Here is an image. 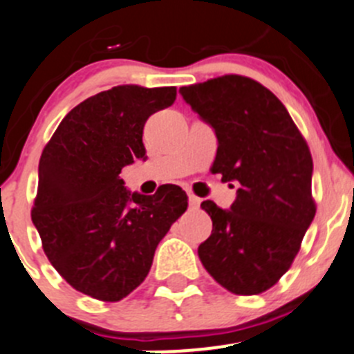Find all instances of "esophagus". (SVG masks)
I'll return each mask as SVG.
<instances>
[{
  "label": "esophagus",
  "mask_w": 354,
  "mask_h": 354,
  "mask_svg": "<svg viewBox=\"0 0 354 354\" xmlns=\"http://www.w3.org/2000/svg\"><path fill=\"white\" fill-rule=\"evenodd\" d=\"M199 203H201V199H199L198 196L189 194V206H191V208H198Z\"/></svg>",
  "instance_id": "1"
}]
</instances>
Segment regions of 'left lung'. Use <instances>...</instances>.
Masks as SVG:
<instances>
[{
  "instance_id": "8db88e82",
  "label": "left lung",
  "mask_w": 354,
  "mask_h": 354,
  "mask_svg": "<svg viewBox=\"0 0 354 354\" xmlns=\"http://www.w3.org/2000/svg\"><path fill=\"white\" fill-rule=\"evenodd\" d=\"M178 93L215 132L213 174L237 184L229 209L201 203L213 229L199 260L227 291L260 295L289 270L313 222L310 149L281 100L257 80L223 75Z\"/></svg>"
}]
</instances>
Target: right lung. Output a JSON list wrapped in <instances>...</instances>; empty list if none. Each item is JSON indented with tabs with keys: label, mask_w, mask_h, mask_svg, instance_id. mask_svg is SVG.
<instances>
[{
	"label": "right lung",
	"mask_w": 354,
	"mask_h": 354,
	"mask_svg": "<svg viewBox=\"0 0 354 354\" xmlns=\"http://www.w3.org/2000/svg\"><path fill=\"white\" fill-rule=\"evenodd\" d=\"M176 96V87L138 84L94 94L66 113L41 155L32 223L58 274L94 299L131 295L187 208L178 185L146 196L120 178L124 167L148 158L146 120Z\"/></svg>",
	"instance_id": "add662e5"
}]
</instances>
